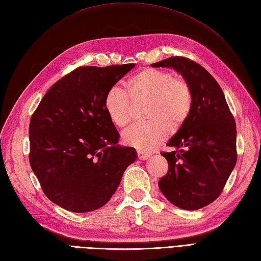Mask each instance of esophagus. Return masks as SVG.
<instances>
[{
  "mask_svg": "<svg viewBox=\"0 0 261 261\" xmlns=\"http://www.w3.org/2000/svg\"><path fill=\"white\" fill-rule=\"evenodd\" d=\"M137 153H138V158L140 160H147L150 156V153L144 152V151H142V150H138Z\"/></svg>",
  "mask_w": 261,
  "mask_h": 261,
  "instance_id": "esophagus-1",
  "label": "esophagus"
}]
</instances>
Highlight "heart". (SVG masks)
<instances>
[{
    "instance_id": "heart-1",
    "label": "heart",
    "mask_w": 261,
    "mask_h": 261,
    "mask_svg": "<svg viewBox=\"0 0 261 261\" xmlns=\"http://www.w3.org/2000/svg\"><path fill=\"white\" fill-rule=\"evenodd\" d=\"M133 103L149 102L144 124H136L122 133V141L139 150H151L168 137L169 130L182 128L192 109L190 86L170 72L144 69L126 84ZM122 90L113 87L108 91L103 106L111 122L123 128L130 122L132 105Z\"/></svg>"
}]
</instances>
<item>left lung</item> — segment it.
Returning a JSON list of instances; mask_svg holds the SVG:
<instances>
[{"label":"left lung","mask_w":261,"mask_h":261,"mask_svg":"<svg viewBox=\"0 0 261 261\" xmlns=\"http://www.w3.org/2000/svg\"><path fill=\"white\" fill-rule=\"evenodd\" d=\"M151 66L172 68L191 89L190 116L167 143L177 150L161 153L169 170L158 185L172 204L197 210L219 197L237 162L234 119L220 86L200 64L172 57Z\"/></svg>","instance_id":"obj_1"}]
</instances>
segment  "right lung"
<instances>
[{
  "label": "right lung",
  "mask_w": 261,
  "mask_h": 261,
  "mask_svg": "<svg viewBox=\"0 0 261 261\" xmlns=\"http://www.w3.org/2000/svg\"><path fill=\"white\" fill-rule=\"evenodd\" d=\"M135 63L80 66L54 83L31 117L30 165L45 196L72 213L103 207L137 159L119 145L103 101Z\"/></svg>",
  "instance_id": "1"
}]
</instances>
